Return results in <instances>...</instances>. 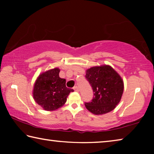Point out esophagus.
<instances>
[{
    "label": "esophagus",
    "mask_w": 154,
    "mask_h": 154,
    "mask_svg": "<svg viewBox=\"0 0 154 154\" xmlns=\"http://www.w3.org/2000/svg\"><path fill=\"white\" fill-rule=\"evenodd\" d=\"M73 90L75 91V92H79V88H78L77 86H75L73 88Z\"/></svg>",
    "instance_id": "1"
}]
</instances>
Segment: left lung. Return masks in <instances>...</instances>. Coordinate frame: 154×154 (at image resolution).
I'll return each instance as SVG.
<instances>
[{
  "label": "left lung",
  "instance_id": "left-lung-1",
  "mask_svg": "<svg viewBox=\"0 0 154 154\" xmlns=\"http://www.w3.org/2000/svg\"><path fill=\"white\" fill-rule=\"evenodd\" d=\"M85 77L94 92L92 102L85 103L88 111L94 115H103L113 111L121 100L124 82L118 72L106 64L86 70Z\"/></svg>",
  "mask_w": 154,
  "mask_h": 154
}]
</instances>
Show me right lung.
<instances>
[{"mask_svg": "<svg viewBox=\"0 0 154 154\" xmlns=\"http://www.w3.org/2000/svg\"><path fill=\"white\" fill-rule=\"evenodd\" d=\"M58 68L48 70L38 75L32 90L33 98L44 110L51 111L62 107L72 89L66 87V79L59 77Z\"/></svg>", "mask_w": 154, "mask_h": 154, "instance_id": "right-lung-1", "label": "right lung"}]
</instances>
